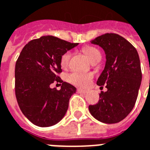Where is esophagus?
<instances>
[{"instance_id":"1","label":"esophagus","mask_w":150,"mask_h":150,"mask_svg":"<svg viewBox=\"0 0 150 150\" xmlns=\"http://www.w3.org/2000/svg\"><path fill=\"white\" fill-rule=\"evenodd\" d=\"M77 92H79V93L85 94L87 93L88 91H87V90H83V89H82V88H77Z\"/></svg>"}]
</instances>
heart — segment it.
<instances>
[{"instance_id":"1","label":"heart","mask_w":150,"mask_h":150,"mask_svg":"<svg viewBox=\"0 0 150 150\" xmlns=\"http://www.w3.org/2000/svg\"><path fill=\"white\" fill-rule=\"evenodd\" d=\"M83 52H85L91 62L98 58H101L100 52L96 47H92V46H87L83 47ZM70 58H71V54L69 52H66L62 54L60 59V62H61V66L62 68H66L68 67ZM91 79H92L91 74L81 73V72H74L68 76V81L70 83H74L75 85L81 86V87H87L91 82Z\"/></svg>"}]
</instances>
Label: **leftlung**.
I'll list each match as a JSON object with an SVG mask.
<instances>
[{"label": "left lung", "mask_w": 150, "mask_h": 150, "mask_svg": "<svg viewBox=\"0 0 150 150\" xmlns=\"http://www.w3.org/2000/svg\"><path fill=\"white\" fill-rule=\"evenodd\" d=\"M105 52V68L97 81L106 85L96 105L88 106L96 120L115 124L124 120L134 108L141 85L142 70L137 50L125 38L116 33H105L91 41Z\"/></svg>", "instance_id": "8db88e82"}]
</instances>
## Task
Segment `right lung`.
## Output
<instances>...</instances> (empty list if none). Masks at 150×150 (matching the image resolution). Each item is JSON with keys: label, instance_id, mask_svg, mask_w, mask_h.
Returning <instances> with one entry per match:
<instances>
[{"label": "right lung", "instance_id": "1", "mask_svg": "<svg viewBox=\"0 0 150 150\" xmlns=\"http://www.w3.org/2000/svg\"><path fill=\"white\" fill-rule=\"evenodd\" d=\"M77 45L43 36L30 40L22 50L15 69L16 96L21 111L33 125L50 127L66 114L69 98L76 89L58 76L62 72L60 59ZM54 82L62 83L60 90L50 88Z\"/></svg>", "mask_w": 150, "mask_h": 150}]
</instances>
